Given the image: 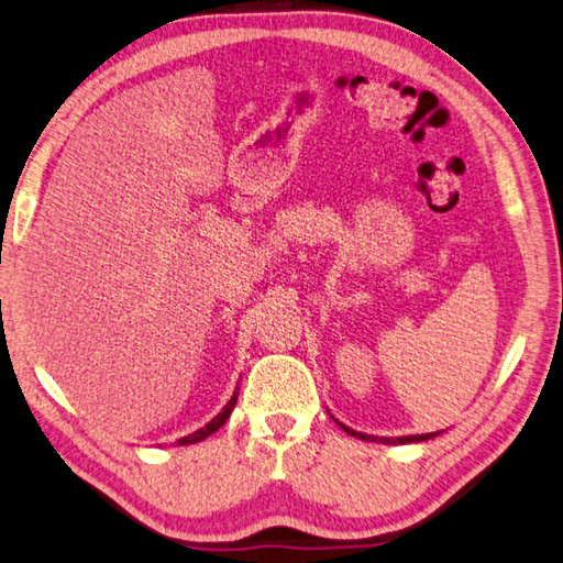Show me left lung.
Segmentation results:
<instances>
[{
    "instance_id": "8db88e82",
    "label": "left lung",
    "mask_w": 563,
    "mask_h": 563,
    "mask_svg": "<svg viewBox=\"0 0 563 563\" xmlns=\"http://www.w3.org/2000/svg\"><path fill=\"white\" fill-rule=\"evenodd\" d=\"M344 427V424H341ZM346 432L351 434V437H358V439H371V442H380V444H410V442H424V439H432V437H437L439 432H432V434H415V437H368V434H361V432H354V429H349V427H344Z\"/></svg>"
}]
</instances>
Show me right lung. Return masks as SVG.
<instances>
[{
    "label": "right lung",
    "instance_id": "1",
    "mask_svg": "<svg viewBox=\"0 0 563 563\" xmlns=\"http://www.w3.org/2000/svg\"><path fill=\"white\" fill-rule=\"evenodd\" d=\"M234 405H236V395L234 398L229 400V405L224 407L222 412H219L212 422H209L207 427H202V429H197V432H192V434H187V437H183V439H178V444H195V442H202L205 437H209V434H214L219 427H222L227 420H229V415H231V410H234Z\"/></svg>",
    "mask_w": 563,
    "mask_h": 563
}]
</instances>
